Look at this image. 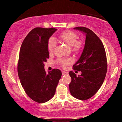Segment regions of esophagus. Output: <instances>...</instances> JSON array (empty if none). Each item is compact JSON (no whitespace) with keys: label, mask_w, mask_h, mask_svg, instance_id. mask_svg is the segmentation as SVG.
I'll use <instances>...</instances> for the list:
<instances>
[{"label":"esophagus","mask_w":122,"mask_h":122,"mask_svg":"<svg viewBox=\"0 0 122 122\" xmlns=\"http://www.w3.org/2000/svg\"><path fill=\"white\" fill-rule=\"evenodd\" d=\"M68 74V72L66 71H62V75H65Z\"/></svg>","instance_id":"obj_1"}]
</instances>
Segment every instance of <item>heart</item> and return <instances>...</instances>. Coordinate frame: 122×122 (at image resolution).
I'll return each instance as SVG.
<instances>
[{"label":"heart","instance_id":"heart-1","mask_svg":"<svg viewBox=\"0 0 122 122\" xmlns=\"http://www.w3.org/2000/svg\"><path fill=\"white\" fill-rule=\"evenodd\" d=\"M60 37L63 41L70 46H72L75 51H77L82 47V43L77 40V35L75 33L70 30H66L60 35ZM57 45L56 39L53 37H50L48 41L47 47L50 52H53ZM72 60L70 58H63L58 60V62L63 66H65L71 62Z\"/></svg>","mask_w":122,"mask_h":122}]
</instances>
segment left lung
<instances>
[{
    "label": "left lung",
    "mask_w": 122,
    "mask_h": 122,
    "mask_svg": "<svg viewBox=\"0 0 122 122\" xmlns=\"http://www.w3.org/2000/svg\"><path fill=\"white\" fill-rule=\"evenodd\" d=\"M74 29L85 34L86 40L81 55L73 66L82 74L77 76L69 72L71 78L69 90L74 98L86 100L92 97L104 82L107 69L106 55L102 41L93 31L83 27Z\"/></svg>",
    "instance_id": "left-lung-1"
}]
</instances>
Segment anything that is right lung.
<instances>
[{
	"mask_svg": "<svg viewBox=\"0 0 122 122\" xmlns=\"http://www.w3.org/2000/svg\"><path fill=\"white\" fill-rule=\"evenodd\" d=\"M57 29L35 28L24 39L20 48L18 75L20 83L30 98L44 103L53 98L61 76L54 69L47 74L44 63L49 58L47 43Z\"/></svg>",
	"mask_w": 122,
	"mask_h": 122,
	"instance_id": "1",
	"label": "right lung"
}]
</instances>
